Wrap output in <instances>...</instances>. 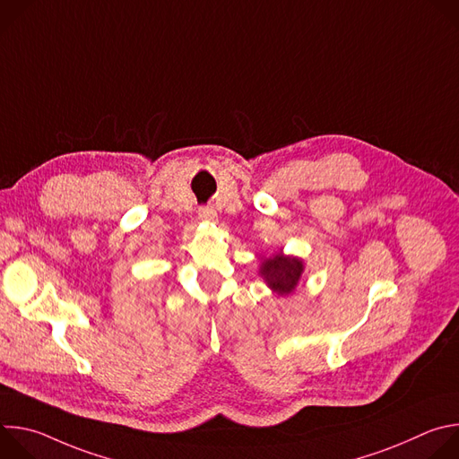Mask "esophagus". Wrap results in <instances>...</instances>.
<instances>
[{
	"mask_svg": "<svg viewBox=\"0 0 459 459\" xmlns=\"http://www.w3.org/2000/svg\"><path fill=\"white\" fill-rule=\"evenodd\" d=\"M200 220L202 221H216L218 214L212 207H205V209H200Z\"/></svg>",
	"mask_w": 459,
	"mask_h": 459,
	"instance_id": "esophagus-1",
	"label": "esophagus"
}]
</instances>
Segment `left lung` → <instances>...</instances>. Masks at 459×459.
Instances as JSON below:
<instances>
[{"label": "left lung", "mask_w": 459, "mask_h": 459, "mask_svg": "<svg viewBox=\"0 0 459 459\" xmlns=\"http://www.w3.org/2000/svg\"><path fill=\"white\" fill-rule=\"evenodd\" d=\"M303 273H305V264L298 255L274 254L269 257H261L259 276L264 278L267 287L278 296L292 294Z\"/></svg>", "instance_id": "1"}]
</instances>
